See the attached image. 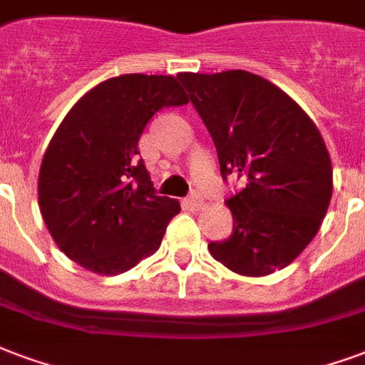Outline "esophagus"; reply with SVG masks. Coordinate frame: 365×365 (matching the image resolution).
<instances>
[{"mask_svg": "<svg viewBox=\"0 0 365 365\" xmlns=\"http://www.w3.org/2000/svg\"><path fill=\"white\" fill-rule=\"evenodd\" d=\"M204 205H205L204 200L200 198L198 194H192V196H188V198H186V207H190V210H194V212L202 210Z\"/></svg>", "mask_w": 365, "mask_h": 365, "instance_id": "1", "label": "esophagus"}]
</instances>
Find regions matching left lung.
Masks as SVG:
<instances>
[{"label":"left lung","instance_id":"obj_1","mask_svg":"<svg viewBox=\"0 0 365 365\" xmlns=\"http://www.w3.org/2000/svg\"><path fill=\"white\" fill-rule=\"evenodd\" d=\"M179 78L212 134L221 175L245 179L227 200L232 235L210 242V254L245 277L283 269L317 235L333 194L319 128L289 94L248 71Z\"/></svg>","mask_w":365,"mask_h":365}]
</instances>
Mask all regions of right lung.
<instances>
[{
	"label": "right lung",
	"mask_w": 365,
	"mask_h": 365,
	"mask_svg": "<svg viewBox=\"0 0 365 365\" xmlns=\"http://www.w3.org/2000/svg\"><path fill=\"white\" fill-rule=\"evenodd\" d=\"M188 103L171 75H120L68 109L43 153L38 205L59 250L96 275H119L152 256L179 200L155 196L138 140L167 106Z\"/></svg>",
	"instance_id": "right-lung-1"
}]
</instances>
